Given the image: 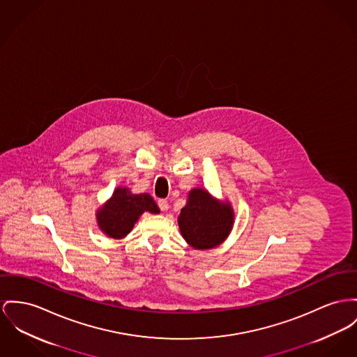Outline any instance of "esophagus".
Listing matches in <instances>:
<instances>
[{
  "label": "esophagus",
  "instance_id": "esophagus-1",
  "mask_svg": "<svg viewBox=\"0 0 357 357\" xmlns=\"http://www.w3.org/2000/svg\"><path fill=\"white\" fill-rule=\"evenodd\" d=\"M158 206H160V210H161V211H167L169 203H167V199H160V200H158Z\"/></svg>",
  "mask_w": 357,
  "mask_h": 357
}]
</instances>
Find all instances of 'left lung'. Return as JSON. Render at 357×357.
Instances as JSON below:
<instances>
[{"mask_svg": "<svg viewBox=\"0 0 357 357\" xmlns=\"http://www.w3.org/2000/svg\"><path fill=\"white\" fill-rule=\"evenodd\" d=\"M178 226L193 248L211 249L230 233L233 210L229 204L218 203L207 190H190L187 206L178 216Z\"/></svg>", "mask_w": 357, "mask_h": 357, "instance_id": "left-lung-1", "label": "left lung"}]
</instances>
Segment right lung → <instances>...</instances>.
<instances>
[{
    "instance_id": "add662e5",
    "label": "right lung",
    "mask_w": 357,
    "mask_h": 357,
    "mask_svg": "<svg viewBox=\"0 0 357 357\" xmlns=\"http://www.w3.org/2000/svg\"><path fill=\"white\" fill-rule=\"evenodd\" d=\"M144 211L160 213L157 203L149 193L132 195L128 188H118L97 213L98 226L109 237H126Z\"/></svg>"
}]
</instances>
